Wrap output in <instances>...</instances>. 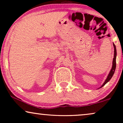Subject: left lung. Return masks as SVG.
Instances as JSON below:
<instances>
[{
    "instance_id": "8db88e82",
    "label": "left lung",
    "mask_w": 123,
    "mask_h": 123,
    "mask_svg": "<svg viewBox=\"0 0 123 123\" xmlns=\"http://www.w3.org/2000/svg\"><path fill=\"white\" fill-rule=\"evenodd\" d=\"M113 46H114V58H113V60H112V68L111 69L110 72H109L108 75H107L106 79L105 80V82H104V83L102 84V85L101 86L100 88H98V89L101 88L103 86H104L106 84L107 82H108L109 80H111V78H112V77L113 76L114 72H115V69H116V58H117V49H116V46L114 43H113Z\"/></svg>"
}]
</instances>
